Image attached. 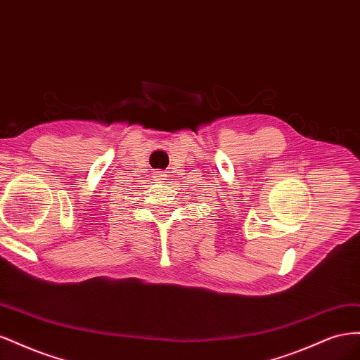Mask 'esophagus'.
I'll list each match as a JSON object with an SVG mask.
<instances>
[{
	"mask_svg": "<svg viewBox=\"0 0 360 360\" xmlns=\"http://www.w3.org/2000/svg\"><path fill=\"white\" fill-rule=\"evenodd\" d=\"M156 176H158V177H159V179H162V177H163V176H165V172H163V171H159V172H158V174H156Z\"/></svg>",
	"mask_w": 360,
	"mask_h": 360,
	"instance_id": "esophagus-1",
	"label": "esophagus"
}]
</instances>
